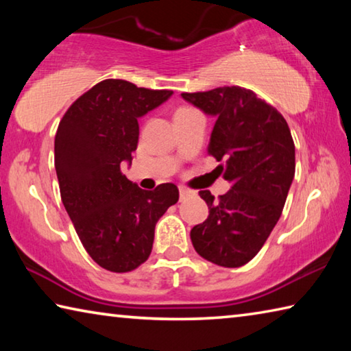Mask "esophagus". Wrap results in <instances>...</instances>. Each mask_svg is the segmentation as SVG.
I'll return each instance as SVG.
<instances>
[{
	"mask_svg": "<svg viewBox=\"0 0 351 351\" xmlns=\"http://www.w3.org/2000/svg\"><path fill=\"white\" fill-rule=\"evenodd\" d=\"M190 195H192V190H189L186 187H180V197H181V199L190 197Z\"/></svg>",
	"mask_w": 351,
	"mask_h": 351,
	"instance_id": "1",
	"label": "esophagus"
}]
</instances>
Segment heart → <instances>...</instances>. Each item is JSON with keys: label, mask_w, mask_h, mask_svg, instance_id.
Segmentation results:
<instances>
[{"label": "heart", "mask_w": 351, "mask_h": 351, "mask_svg": "<svg viewBox=\"0 0 351 351\" xmlns=\"http://www.w3.org/2000/svg\"><path fill=\"white\" fill-rule=\"evenodd\" d=\"M182 110H187V108H180V110H178V111H182Z\"/></svg>", "instance_id": "1"}]
</instances>
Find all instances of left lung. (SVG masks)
<instances>
[{
    "label": "left lung",
    "instance_id": "1",
    "mask_svg": "<svg viewBox=\"0 0 351 351\" xmlns=\"http://www.w3.org/2000/svg\"><path fill=\"white\" fill-rule=\"evenodd\" d=\"M181 97L217 119L207 150L224 162L218 170L230 182L218 201L201 190L209 217L190 230V239L203 258L240 268L257 255L282 215L295 171L289 127L274 106L240 86Z\"/></svg>",
    "mask_w": 351,
    "mask_h": 351
}]
</instances>
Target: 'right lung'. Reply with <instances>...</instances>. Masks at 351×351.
<instances>
[{
  "mask_svg": "<svg viewBox=\"0 0 351 351\" xmlns=\"http://www.w3.org/2000/svg\"><path fill=\"white\" fill-rule=\"evenodd\" d=\"M171 94L108 79L77 99L58 125L63 206L86 252L111 272L133 271L150 257L158 219L180 198L175 184L144 190L122 173L138 148V121Z\"/></svg>",
  "mask_w": 351,
  "mask_h": 351,
  "instance_id": "add662e5",
  "label": "right lung"
}]
</instances>
